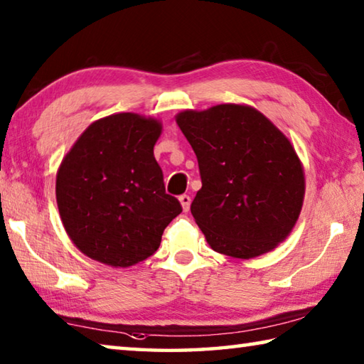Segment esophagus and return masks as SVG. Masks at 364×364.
Listing matches in <instances>:
<instances>
[{
	"label": "esophagus",
	"instance_id": "obj_1",
	"mask_svg": "<svg viewBox=\"0 0 364 364\" xmlns=\"http://www.w3.org/2000/svg\"><path fill=\"white\" fill-rule=\"evenodd\" d=\"M180 202H181L183 210L188 212L189 207H191V197L188 194H183V196H180Z\"/></svg>",
	"mask_w": 364,
	"mask_h": 364
}]
</instances>
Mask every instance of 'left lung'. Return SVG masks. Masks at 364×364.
Wrapping results in <instances>:
<instances>
[{
    "label": "left lung",
    "mask_w": 364,
    "mask_h": 364,
    "mask_svg": "<svg viewBox=\"0 0 364 364\" xmlns=\"http://www.w3.org/2000/svg\"><path fill=\"white\" fill-rule=\"evenodd\" d=\"M176 123L199 162L202 188L191 213L210 247L254 258L284 241L305 194L291 141L258 110L239 104L184 110Z\"/></svg>",
    "instance_id": "left-lung-1"
}]
</instances>
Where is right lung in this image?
<instances>
[{
	"mask_svg": "<svg viewBox=\"0 0 364 364\" xmlns=\"http://www.w3.org/2000/svg\"><path fill=\"white\" fill-rule=\"evenodd\" d=\"M160 132L154 119L109 115L91 123L60 164V218L73 244L93 260L122 268L146 260L181 213L154 157Z\"/></svg>",
	"mask_w": 364,
	"mask_h": 364,
	"instance_id": "obj_1",
	"label": "right lung"
}]
</instances>
